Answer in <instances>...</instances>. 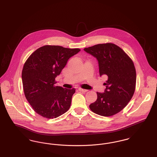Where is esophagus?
Wrapping results in <instances>:
<instances>
[{
  "instance_id": "34e87169",
  "label": "esophagus",
  "mask_w": 157,
  "mask_h": 157,
  "mask_svg": "<svg viewBox=\"0 0 157 157\" xmlns=\"http://www.w3.org/2000/svg\"><path fill=\"white\" fill-rule=\"evenodd\" d=\"M78 90H79V91H81V92H87V91H88V90H85V89H82V88H79L78 89Z\"/></svg>"
}]
</instances>
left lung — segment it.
<instances>
[{"label": "left lung", "mask_w": 157, "mask_h": 157, "mask_svg": "<svg viewBox=\"0 0 157 157\" xmlns=\"http://www.w3.org/2000/svg\"><path fill=\"white\" fill-rule=\"evenodd\" d=\"M97 58L100 75L108 76L104 93L97 92V99L90 105L94 113L111 116L122 110L132 98L136 74L131 58L120 47L111 43L98 44L83 49Z\"/></svg>", "instance_id": "8db88e82"}]
</instances>
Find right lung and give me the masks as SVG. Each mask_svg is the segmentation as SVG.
I'll return each instance as SVG.
<instances>
[{
  "label": "right lung",
  "instance_id": "obj_1",
  "mask_svg": "<svg viewBox=\"0 0 157 157\" xmlns=\"http://www.w3.org/2000/svg\"><path fill=\"white\" fill-rule=\"evenodd\" d=\"M79 48L59 46L41 47L29 56L22 71L25 96L36 113L47 119L56 118L68 110L75 88L56 86L68 59Z\"/></svg>",
  "mask_w": 157,
  "mask_h": 157
}]
</instances>
